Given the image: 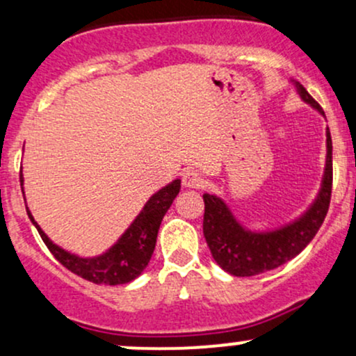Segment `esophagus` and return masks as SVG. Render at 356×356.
<instances>
[{"instance_id":"34e87169","label":"esophagus","mask_w":356,"mask_h":356,"mask_svg":"<svg viewBox=\"0 0 356 356\" xmlns=\"http://www.w3.org/2000/svg\"><path fill=\"white\" fill-rule=\"evenodd\" d=\"M182 184L186 187H193V189H199V187L204 186V177L197 170L189 169L182 174Z\"/></svg>"}]
</instances>
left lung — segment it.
Segmentation results:
<instances>
[{"mask_svg": "<svg viewBox=\"0 0 356 356\" xmlns=\"http://www.w3.org/2000/svg\"><path fill=\"white\" fill-rule=\"evenodd\" d=\"M298 89L306 103L323 113L318 101L302 86L298 84ZM326 136L327 159L321 193L311 209L299 221L292 222L286 228L270 233L247 232L238 225L220 197L211 194L202 196L204 199L202 232L208 241L211 255L222 270L236 277L259 275L287 264L309 245L326 218L330 209L331 189H333V143H331L330 131Z\"/></svg>", "mask_w": 356, "mask_h": 356, "instance_id": "1", "label": "left lung"}]
</instances>
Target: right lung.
<instances>
[{
  "instance_id": "add662e5",
  "label": "right lung",
  "mask_w": 356,
  "mask_h": 356,
  "mask_svg": "<svg viewBox=\"0 0 356 356\" xmlns=\"http://www.w3.org/2000/svg\"><path fill=\"white\" fill-rule=\"evenodd\" d=\"M19 184H23L22 172H19ZM179 191H181V181L177 179V181L170 182L169 186L160 189L157 194H154L142 213L131 222L130 228L120 238L118 243L96 259H79V257L70 255L65 250L58 248L42 232L29 208H26V213H29V218L32 220L47 248L67 270L92 284L120 286V284L131 282L145 270L155 250L160 222H162V218L165 216L167 209L170 208L172 201L177 196Z\"/></svg>"
}]
</instances>
